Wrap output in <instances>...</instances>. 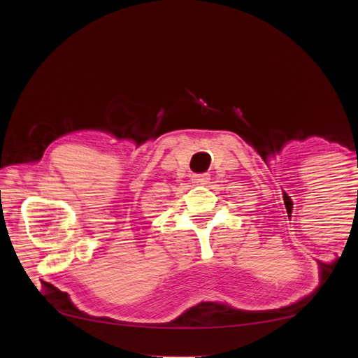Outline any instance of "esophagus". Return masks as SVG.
<instances>
[{"mask_svg":"<svg viewBox=\"0 0 358 358\" xmlns=\"http://www.w3.org/2000/svg\"><path fill=\"white\" fill-rule=\"evenodd\" d=\"M191 180H192V183H196V185H207L210 181V175L208 173H194Z\"/></svg>","mask_w":358,"mask_h":358,"instance_id":"1","label":"esophagus"}]
</instances>
